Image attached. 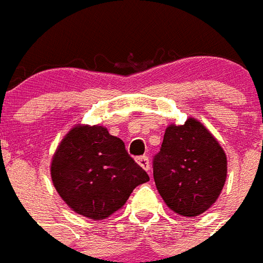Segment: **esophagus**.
Instances as JSON below:
<instances>
[{
	"instance_id": "esophagus-1",
	"label": "esophagus",
	"mask_w": 263,
	"mask_h": 263,
	"mask_svg": "<svg viewBox=\"0 0 263 263\" xmlns=\"http://www.w3.org/2000/svg\"><path fill=\"white\" fill-rule=\"evenodd\" d=\"M137 161H138V164H139L143 170L147 171V174H151V161H149V159H147L146 156L138 157Z\"/></svg>"
}]
</instances>
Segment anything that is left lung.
<instances>
[{"mask_svg": "<svg viewBox=\"0 0 263 263\" xmlns=\"http://www.w3.org/2000/svg\"><path fill=\"white\" fill-rule=\"evenodd\" d=\"M155 184L177 215L194 217L211 208L227 178L224 149L201 121L190 117L166 128L153 160Z\"/></svg>", "mask_w": 263, "mask_h": 263, "instance_id": "obj_1", "label": "left lung"}]
</instances>
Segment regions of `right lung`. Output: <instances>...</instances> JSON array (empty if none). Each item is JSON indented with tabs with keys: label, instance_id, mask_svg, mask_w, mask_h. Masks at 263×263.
Masks as SVG:
<instances>
[{
	"label": "right lung",
	"instance_id": "obj_1",
	"mask_svg": "<svg viewBox=\"0 0 263 263\" xmlns=\"http://www.w3.org/2000/svg\"><path fill=\"white\" fill-rule=\"evenodd\" d=\"M52 185L72 211L103 220L125 205L132 191L149 181L106 126L78 124L62 138L52 155Z\"/></svg>",
	"mask_w": 263,
	"mask_h": 263
}]
</instances>
